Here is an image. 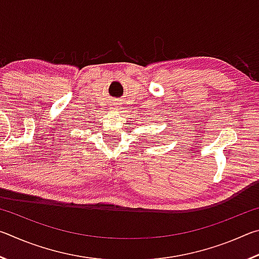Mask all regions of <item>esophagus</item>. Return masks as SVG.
Returning <instances> with one entry per match:
<instances>
[{
	"mask_svg": "<svg viewBox=\"0 0 259 259\" xmlns=\"http://www.w3.org/2000/svg\"><path fill=\"white\" fill-rule=\"evenodd\" d=\"M112 107H113V109H120V108H121V103H119V102H114V103L112 104Z\"/></svg>",
	"mask_w": 259,
	"mask_h": 259,
	"instance_id": "1",
	"label": "esophagus"
}]
</instances>
